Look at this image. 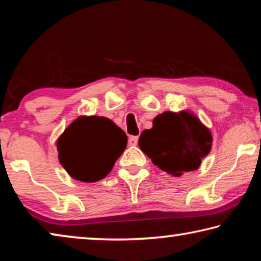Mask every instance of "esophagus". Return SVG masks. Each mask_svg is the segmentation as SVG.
Returning <instances> with one entry per match:
<instances>
[{"label": "esophagus", "instance_id": "obj_1", "mask_svg": "<svg viewBox=\"0 0 261 261\" xmlns=\"http://www.w3.org/2000/svg\"><path fill=\"white\" fill-rule=\"evenodd\" d=\"M138 144V137L137 136H132L129 138V145L130 146H136Z\"/></svg>", "mask_w": 261, "mask_h": 261}]
</instances>
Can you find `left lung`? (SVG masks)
<instances>
[{
	"label": "left lung",
	"mask_w": 261,
	"mask_h": 261,
	"mask_svg": "<svg viewBox=\"0 0 261 261\" xmlns=\"http://www.w3.org/2000/svg\"><path fill=\"white\" fill-rule=\"evenodd\" d=\"M208 127L188 110L165 112L153 120V127L141 132L138 145L154 165L176 176L199 168L212 148Z\"/></svg>",
	"instance_id": "1"
}]
</instances>
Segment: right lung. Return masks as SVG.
<instances>
[{
    "label": "right lung",
    "instance_id": "1",
    "mask_svg": "<svg viewBox=\"0 0 261 261\" xmlns=\"http://www.w3.org/2000/svg\"><path fill=\"white\" fill-rule=\"evenodd\" d=\"M126 144L125 132L99 116L77 117L56 141L62 167L72 178L86 183L105 178Z\"/></svg>",
    "mask_w": 261,
    "mask_h": 261
}]
</instances>
